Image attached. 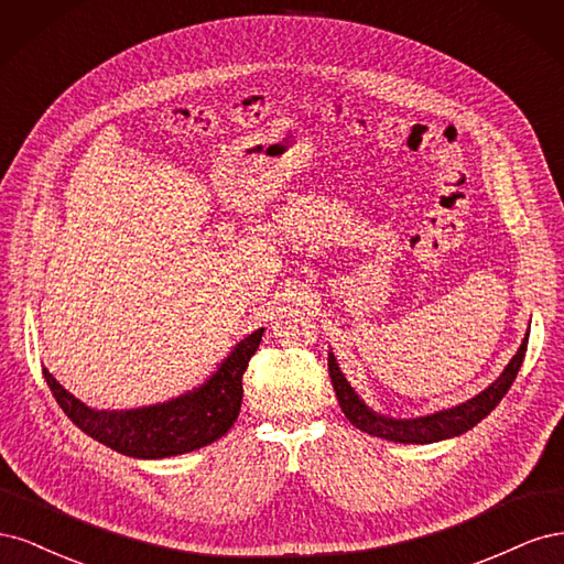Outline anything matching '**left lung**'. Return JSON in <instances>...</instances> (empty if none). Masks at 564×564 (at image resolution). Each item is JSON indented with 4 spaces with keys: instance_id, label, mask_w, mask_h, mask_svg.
<instances>
[{
    "instance_id": "8db88e82",
    "label": "left lung",
    "mask_w": 564,
    "mask_h": 564,
    "mask_svg": "<svg viewBox=\"0 0 564 564\" xmlns=\"http://www.w3.org/2000/svg\"><path fill=\"white\" fill-rule=\"evenodd\" d=\"M527 344H529V329H527V336L522 338L518 352L513 355V360L508 362V367L501 371V377L489 388H485L480 395H475L473 400L458 406L442 409V412L419 416V419H390L369 409L360 400V395L350 388L344 373H340L334 352H329V377L336 390V400L355 429H360L362 433L373 437L402 442V445H431V442L449 440L470 431L473 425L480 423L491 409L503 400V395L508 392V388L513 386L518 371L522 367Z\"/></svg>"
}]
</instances>
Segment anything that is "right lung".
Returning <instances> with one entry per match:
<instances>
[{
    "label": "right lung",
    "instance_id": "add662e5",
    "mask_svg": "<svg viewBox=\"0 0 564 564\" xmlns=\"http://www.w3.org/2000/svg\"><path fill=\"white\" fill-rule=\"evenodd\" d=\"M263 332V327L256 329L235 344L199 388L176 400L129 412H96L67 392L48 369H44V379L67 419L100 445L133 458L178 456L212 445L232 429L242 406V377Z\"/></svg>",
    "mask_w": 564,
    "mask_h": 564
}]
</instances>
